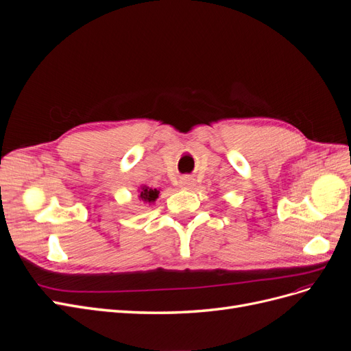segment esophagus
<instances>
[{
	"mask_svg": "<svg viewBox=\"0 0 351 351\" xmlns=\"http://www.w3.org/2000/svg\"><path fill=\"white\" fill-rule=\"evenodd\" d=\"M179 184H180V188L192 189L193 186H195V180H193L191 176H184V178H180Z\"/></svg>",
	"mask_w": 351,
	"mask_h": 351,
	"instance_id": "obj_1",
	"label": "esophagus"
}]
</instances>
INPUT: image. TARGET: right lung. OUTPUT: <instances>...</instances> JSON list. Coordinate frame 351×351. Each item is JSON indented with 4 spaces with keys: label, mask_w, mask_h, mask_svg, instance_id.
Wrapping results in <instances>:
<instances>
[{
    "label": "right lung",
    "mask_w": 351,
    "mask_h": 351,
    "mask_svg": "<svg viewBox=\"0 0 351 351\" xmlns=\"http://www.w3.org/2000/svg\"><path fill=\"white\" fill-rule=\"evenodd\" d=\"M159 192L158 189H152L149 186H141L140 193H138V199L146 202V204H153L156 199L159 198Z\"/></svg>",
    "instance_id": "1"
}]
</instances>
